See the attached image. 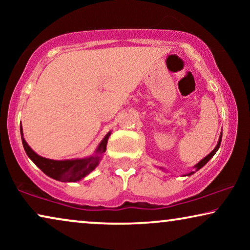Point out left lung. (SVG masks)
Here are the masks:
<instances>
[{"instance_id":"8db88e82","label":"left lung","mask_w":250,"mask_h":250,"mask_svg":"<svg viewBox=\"0 0 250 250\" xmlns=\"http://www.w3.org/2000/svg\"><path fill=\"white\" fill-rule=\"evenodd\" d=\"M221 141H222V133H221V136H220V139H218L217 146H215V148H214V150H213V151H211V152H210V153H209V155H208V156H206V157H205V158H204V159H201V160H200V162H199V163H198L196 166H194V168H196V172H197V170H199V169L201 168V167H204L205 165H206V164H207L208 162H209V159L211 158V157H213V156L215 155V153H216V151H217V150H218V148H220V146H221ZM193 173H194V172H190L189 174H188V175H192V174H193Z\"/></svg>"}]
</instances>
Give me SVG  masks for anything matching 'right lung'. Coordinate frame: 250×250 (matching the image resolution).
Listing matches in <instances>:
<instances>
[{
  "label": "right lung",
  "mask_w": 250,
  "mask_h": 250,
  "mask_svg": "<svg viewBox=\"0 0 250 250\" xmlns=\"http://www.w3.org/2000/svg\"><path fill=\"white\" fill-rule=\"evenodd\" d=\"M21 133V140L23 149L27 153V156L33 160V163L42 170L47 176L52 177L57 181L61 182H77L85 176L88 175L95 167L99 165V162L101 160L102 153L105 151L107 148V142L110 132L104 136V140L100 142V145L95 150L94 155L86 157L82 159H68V160H53L44 158L42 156H39L30 146L27 145L22 135V128L20 127Z\"/></svg>",
  "instance_id": "obj_1"
}]
</instances>
